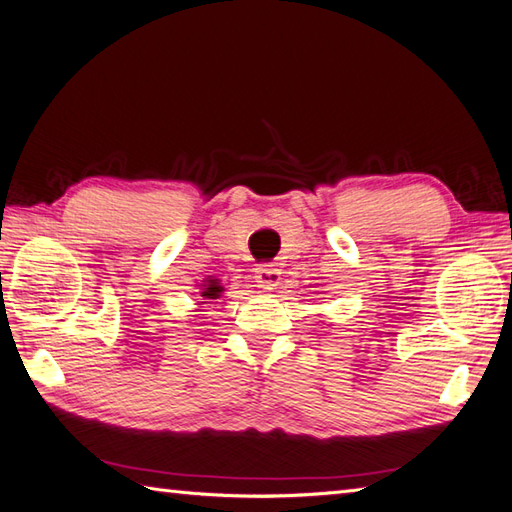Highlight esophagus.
<instances>
[{
  "instance_id": "obj_1",
  "label": "esophagus",
  "mask_w": 512,
  "mask_h": 512,
  "mask_svg": "<svg viewBox=\"0 0 512 512\" xmlns=\"http://www.w3.org/2000/svg\"><path fill=\"white\" fill-rule=\"evenodd\" d=\"M281 281V272L272 266H261L255 270V283L261 290H275Z\"/></svg>"
}]
</instances>
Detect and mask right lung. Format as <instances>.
<instances>
[{
  "label": "right lung",
  "instance_id": "add662e5",
  "mask_svg": "<svg viewBox=\"0 0 512 512\" xmlns=\"http://www.w3.org/2000/svg\"><path fill=\"white\" fill-rule=\"evenodd\" d=\"M222 292H224V285H220L218 279H211L209 277V279H205V283H200V296H202V299L216 301V299H220ZM200 303H207V301H200Z\"/></svg>",
  "mask_w": 512,
  "mask_h": 512
}]
</instances>
